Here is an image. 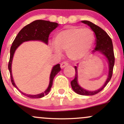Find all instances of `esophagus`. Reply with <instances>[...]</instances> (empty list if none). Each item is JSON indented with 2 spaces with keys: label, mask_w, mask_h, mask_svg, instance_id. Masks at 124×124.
<instances>
[{
  "label": "esophagus",
  "mask_w": 124,
  "mask_h": 124,
  "mask_svg": "<svg viewBox=\"0 0 124 124\" xmlns=\"http://www.w3.org/2000/svg\"><path fill=\"white\" fill-rule=\"evenodd\" d=\"M68 62H67V61H63V62H62V63H61V68H65V66H68Z\"/></svg>",
  "instance_id": "esophagus-1"
}]
</instances>
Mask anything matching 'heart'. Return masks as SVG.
<instances>
[{
  "label": "heart",
  "instance_id": "b5f03b06",
  "mask_svg": "<svg viewBox=\"0 0 124 124\" xmlns=\"http://www.w3.org/2000/svg\"><path fill=\"white\" fill-rule=\"evenodd\" d=\"M91 34L93 32L89 28L72 27L58 34L54 39L56 48L55 52L60 53V51H67L70 59H79L86 54L90 47Z\"/></svg>",
  "mask_w": 124,
  "mask_h": 124
}]
</instances>
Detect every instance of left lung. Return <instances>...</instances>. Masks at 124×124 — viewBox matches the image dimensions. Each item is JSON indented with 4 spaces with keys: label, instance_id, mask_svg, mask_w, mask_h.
I'll list each match as a JSON object with an SVG mask.
<instances>
[{
    "label": "left lung",
    "instance_id": "1",
    "mask_svg": "<svg viewBox=\"0 0 124 124\" xmlns=\"http://www.w3.org/2000/svg\"><path fill=\"white\" fill-rule=\"evenodd\" d=\"M82 22L89 25L96 34V48H94V50L93 51V52H96V51H100V52H101L107 58L109 64L108 76V78L107 79L106 83L101 88H100L99 90H97L96 91H93V92L86 90L78 85V68H77V66H75V76L73 80L71 81L70 82L72 89L76 93L79 94L83 95V96H92V95L96 94L100 92H101L106 86V85H107V83L111 79L115 62V56L111 38L109 37V36L106 31L98 25L94 24L93 23L89 21L84 20L82 21Z\"/></svg>",
    "mask_w": 124,
    "mask_h": 124
}]
</instances>
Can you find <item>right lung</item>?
<instances>
[{
	"label": "right lung",
	"mask_w": 124,
	"mask_h": 124,
	"mask_svg": "<svg viewBox=\"0 0 124 124\" xmlns=\"http://www.w3.org/2000/svg\"><path fill=\"white\" fill-rule=\"evenodd\" d=\"M58 25V24L56 23L50 22L49 21L42 20H37L32 21L31 23L25 25L24 27L18 33L16 37L10 48V55L9 62L8 64V68L9 70L10 75L11 82H12V85L18 90V89L16 86L15 82H14L12 74V62L16 49L21 43L27 41L39 40L43 41L47 44L49 34L51 33V31H52L54 29L57 27ZM61 69L59 64H57L53 67L50 75L49 86L44 93L37 95H28L22 93L20 90H18L23 94L25 95L28 97L31 98V99H38V98L43 97L49 93L51 87L52 86L54 77L61 70Z\"/></svg>",
	"instance_id": "add662e5"
}]
</instances>
